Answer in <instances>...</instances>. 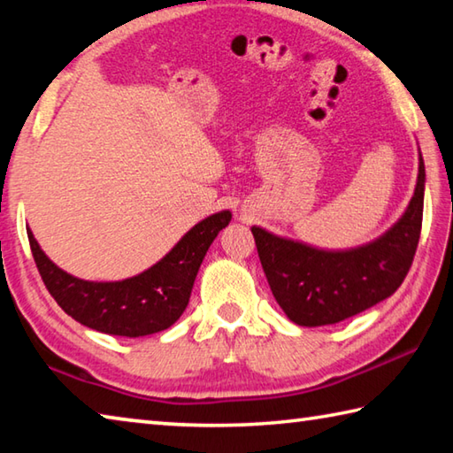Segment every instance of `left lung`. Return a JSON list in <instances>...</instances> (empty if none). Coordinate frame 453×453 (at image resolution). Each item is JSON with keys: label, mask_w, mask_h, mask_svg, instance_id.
Listing matches in <instances>:
<instances>
[{"label": "left lung", "mask_w": 453, "mask_h": 453, "mask_svg": "<svg viewBox=\"0 0 453 453\" xmlns=\"http://www.w3.org/2000/svg\"><path fill=\"white\" fill-rule=\"evenodd\" d=\"M426 170L408 210L382 237L349 251H325L251 227L261 267L279 307L301 326L334 325L398 289L412 267L422 232Z\"/></svg>", "instance_id": "8db88e82"}]
</instances>
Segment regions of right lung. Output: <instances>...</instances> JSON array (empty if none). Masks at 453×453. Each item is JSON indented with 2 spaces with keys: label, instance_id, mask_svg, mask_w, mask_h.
I'll list each match as a JSON object with an SVG mask.
<instances>
[{
  "label": "right lung",
  "instance_id": "add662e5",
  "mask_svg": "<svg viewBox=\"0 0 453 453\" xmlns=\"http://www.w3.org/2000/svg\"><path fill=\"white\" fill-rule=\"evenodd\" d=\"M229 219V211L202 219L156 265L112 283L83 281L65 273L41 251L31 229L27 237L39 275L57 305L98 333L136 339L160 333L180 319L190 301L205 251Z\"/></svg>",
  "mask_w": 453,
  "mask_h": 453
}]
</instances>
